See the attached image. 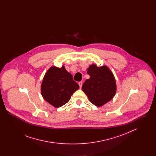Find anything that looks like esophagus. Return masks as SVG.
<instances>
[{
  "instance_id": "34e87169",
  "label": "esophagus",
  "mask_w": 156,
  "mask_h": 156,
  "mask_svg": "<svg viewBox=\"0 0 156 156\" xmlns=\"http://www.w3.org/2000/svg\"><path fill=\"white\" fill-rule=\"evenodd\" d=\"M78 84H79V85H80V88H81L82 87V82H79Z\"/></svg>"
}]
</instances>
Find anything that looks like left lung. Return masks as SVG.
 <instances>
[{"label":"left lung","mask_w":156,"mask_h":156,"mask_svg":"<svg viewBox=\"0 0 156 156\" xmlns=\"http://www.w3.org/2000/svg\"><path fill=\"white\" fill-rule=\"evenodd\" d=\"M87 73L90 78L83 83L82 89L92 104L101 107L115 95L116 83L115 76L107 66L97 67L96 64L90 65Z\"/></svg>","instance_id":"obj_1"}]
</instances>
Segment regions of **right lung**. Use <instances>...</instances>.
<instances>
[{
	"label": "right lung",
	"instance_id": "obj_1",
	"mask_svg": "<svg viewBox=\"0 0 156 156\" xmlns=\"http://www.w3.org/2000/svg\"><path fill=\"white\" fill-rule=\"evenodd\" d=\"M79 88L73 75L64 66L61 68L53 66L45 74L41 85V94L45 101L55 108H59L67 104Z\"/></svg>",
	"mask_w": 156,
	"mask_h": 156
}]
</instances>
